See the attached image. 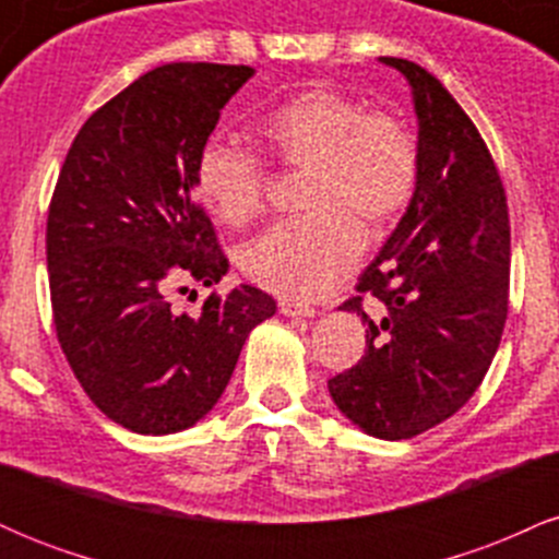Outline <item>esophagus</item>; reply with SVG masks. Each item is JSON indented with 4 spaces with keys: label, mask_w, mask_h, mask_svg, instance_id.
Wrapping results in <instances>:
<instances>
[{
    "label": "esophagus",
    "mask_w": 559,
    "mask_h": 559,
    "mask_svg": "<svg viewBox=\"0 0 559 559\" xmlns=\"http://www.w3.org/2000/svg\"><path fill=\"white\" fill-rule=\"evenodd\" d=\"M278 310H281V316H286V318H312L316 316V307L305 305V301H294V299H281Z\"/></svg>",
    "instance_id": "esophagus-1"
}]
</instances>
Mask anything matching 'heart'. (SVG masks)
Here are the masks:
<instances>
[{
    "instance_id": "1",
    "label": "heart",
    "mask_w": 559,
    "mask_h": 559,
    "mask_svg": "<svg viewBox=\"0 0 559 559\" xmlns=\"http://www.w3.org/2000/svg\"><path fill=\"white\" fill-rule=\"evenodd\" d=\"M260 139L273 163L305 170V215L262 230L239 252L249 281L286 299L329 297L362 254V230L383 234L418 189V141L402 120L368 112L333 86H310L267 112ZM197 197L223 226H247L265 204L262 159L221 139L204 141L194 165Z\"/></svg>"
}]
</instances>
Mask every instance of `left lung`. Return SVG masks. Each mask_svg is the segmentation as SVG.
Instances as JSON below:
<instances>
[{"instance_id":"left-lung-1","label":"left lung","mask_w":559,"mask_h":559,"mask_svg":"<svg viewBox=\"0 0 559 559\" xmlns=\"http://www.w3.org/2000/svg\"><path fill=\"white\" fill-rule=\"evenodd\" d=\"M413 86L418 189L365 267V357L333 376L336 407L376 439H413L452 418L497 355L510 294V217L491 152L436 75L381 57ZM369 307L365 308L364 305Z\"/></svg>"}]
</instances>
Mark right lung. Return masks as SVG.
<instances>
[{"label":"right lung","instance_id":"add662e5","mask_svg":"<svg viewBox=\"0 0 559 559\" xmlns=\"http://www.w3.org/2000/svg\"><path fill=\"white\" fill-rule=\"evenodd\" d=\"M247 66L173 62L102 105L70 144L47 217L57 338L96 407L133 433L202 420L239 362L249 331L275 316L260 288L170 307L183 284L228 273L194 197V165Z\"/></svg>","mask_w":559,"mask_h":559}]
</instances>
